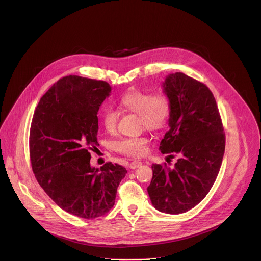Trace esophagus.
Here are the masks:
<instances>
[{
  "label": "esophagus",
  "mask_w": 261,
  "mask_h": 261,
  "mask_svg": "<svg viewBox=\"0 0 261 261\" xmlns=\"http://www.w3.org/2000/svg\"><path fill=\"white\" fill-rule=\"evenodd\" d=\"M141 166H142V162H140V161H133L129 164L130 169H137V168H140Z\"/></svg>",
  "instance_id": "1"
}]
</instances>
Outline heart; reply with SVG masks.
Here are the masks:
<instances>
[{"label": "heart", "instance_id": "heart-1", "mask_svg": "<svg viewBox=\"0 0 261 261\" xmlns=\"http://www.w3.org/2000/svg\"><path fill=\"white\" fill-rule=\"evenodd\" d=\"M119 107L124 112L138 114L141 125L154 132L168 125L173 112L172 99L165 91L154 93L140 90L129 91L119 99ZM117 119L118 114L113 108L105 109L101 123L108 134L113 135L116 132ZM149 142V138L145 135L122 138L114 144V148L121 154L139 158L147 153Z\"/></svg>", "mask_w": 261, "mask_h": 261}]
</instances>
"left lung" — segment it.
Here are the masks:
<instances>
[{"label":"left lung","mask_w":261,"mask_h":261,"mask_svg":"<svg viewBox=\"0 0 261 261\" xmlns=\"http://www.w3.org/2000/svg\"><path fill=\"white\" fill-rule=\"evenodd\" d=\"M163 86L172 99L173 112L160 149L169 153L168 160H178L173 168L166 163L151 166L148 193L155 209L180 214L198 205L213 186L222 164L225 133L215 97L206 84L177 72L167 76Z\"/></svg>","instance_id":"8db88e82"}]
</instances>
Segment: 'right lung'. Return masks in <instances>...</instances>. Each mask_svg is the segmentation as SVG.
I'll return each mask as SVG.
<instances>
[{
  "label": "right lung",
  "mask_w": 261,
  "mask_h": 261,
  "mask_svg": "<svg viewBox=\"0 0 261 261\" xmlns=\"http://www.w3.org/2000/svg\"><path fill=\"white\" fill-rule=\"evenodd\" d=\"M102 80L60 78L42 96L29 136L30 160L39 185L64 211L84 219L106 215L114 205L126 169L111 162L90 166L97 142V112L110 95Z\"/></svg>",
  "instance_id": "right-lung-1"
}]
</instances>
